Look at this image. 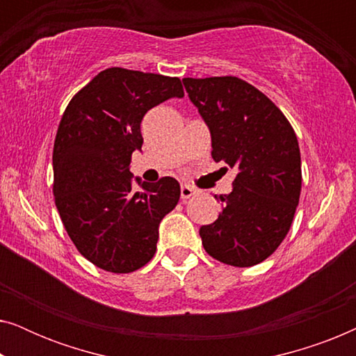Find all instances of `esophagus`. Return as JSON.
I'll use <instances>...</instances> for the list:
<instances>
[{"label":"esophagus","mask_w":356,"mask_h":356,"mask_svg":"<svg viewBox=\"0 0 356 356\" xmlns=\"http://www.w3.org/2000/svg\"><path fill=\"white\" fill-rule=\"evenodd\" d=\"M194 194V189L191 186H188V184H181V199L183 201H186Z\"/></svg>","instance_id":"obj_1"}]
</instances>
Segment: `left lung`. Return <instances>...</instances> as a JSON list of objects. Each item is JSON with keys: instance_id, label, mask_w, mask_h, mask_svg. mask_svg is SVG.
Instances as JSON below:
<instances>
[{"instance_id": "left-lung-1", "label": "left lung", "mask_w": 356, "mask_h": 356, "mask_svg": "<svg viewBox=\"0 0 356 356\" xmlns=\"http://www.w3.org/2000/svg\"><path fill=\"white\" fill-rule=\"evenodd\" d=\"M184 89L212 139V159L235 167L222 212L199 230L213 259L235 267L267 259L290 230L300 201L301 157L289 120L254 86L233 76L193 79Z\"/></svg>"}]
</instances>
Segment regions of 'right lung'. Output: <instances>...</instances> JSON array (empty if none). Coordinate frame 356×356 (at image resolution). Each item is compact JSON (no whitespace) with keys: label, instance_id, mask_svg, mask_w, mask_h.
<instances>
[{"label":"right lung","instance_id":"right-lung-1","mask_svg":"<svg viewBox=\"0 0 356 356\" xmlns=\"http://www.w3.org/2000/svg\"><path fill=\"white\" fill-rule=\"evenodd\" d=\"M184 95L181 81L108 67L72 97L53 147V196L77 251L100 269L128 274L155 254L159 225L179 199L165 177L136 183L131 155L143 147L140 121L162 102Z\"/></svg>","mask_w":356,"mask_h":356}]
</instances>
